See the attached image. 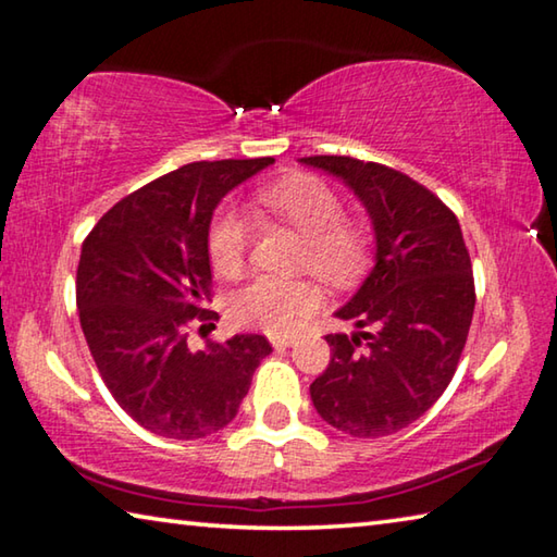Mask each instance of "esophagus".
<instances>
[{"label":"esophagus","mask_w":557,"mask_h":557,"mask_svg":"<svg viewBox=\"0 0 557 557\" xmlns=\"http://www.w3.org/2000/svg\"><path fill=\"white\" fill-rule=\"evenodd\" d=\"M270 342H272V347H275V349H287V347H293V344H295L293 337H272Z\"/></svg>","instance_id":"34e87169"}]
</instances>
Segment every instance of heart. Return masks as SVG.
<instances>
[{
  "mask_svg": "<svg viewBox=\"0 0 557 557\" xmlns=\"http://www.w3.org/2000/svg\"><path fill=\"white\" fill-rule=\"evenodd\" d=\"M260 213L280 220L307 240L302 268L330 285H349L369 258V235L355 220L344 218L339 193L314 175L295 173L255 190ZM250 243L247 220L227 210L208 235L213 268L223 275L240 272ZM320 307V289L307 280L258 277L235 293L231 317L245 330L289 334Z\"/></svg>",
  "mask_w": 557,
  "mask_h": 557,
  "instance_id": "1",
  "label": "heart"
}]
</instances>
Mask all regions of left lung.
<instances>
[{
  "mask_svg": "<svg viewBox=\"0 0 557 557\" xmlns=\"http://www.w3.org/2000/svg\"><path fill=\"white\" fill-rule=\"evenodd\" d=\"M355 190L372 218L376 264L339 320L372 326L326 334L332 359L310 386L330 426L357 438L389 436L423 417L456 374L475 287L451 208L409 175L349 156H307Z\"/></svg>",
  "mask_w": 557,
  "mask_h": 557,
  "instance_id": "1",
  "label": "left lung"
}]
</instances>
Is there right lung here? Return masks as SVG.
I'll use <instances>...</instances> for the list:
<instances>
[{"label": "right lung", "mask_w": 557, "mask_h": 557, "mask_svg": "<svg viewBox=\"0 0 557 557\" xmlns=\"http://www.w3.org/2000/svg\"><path fill=\"white\" fill-rule=\"evenodd\" d=\"M275 158L200 161L119 200L82 245L78 320L113 399L156 436L193 441L235 419L272 347L235 334L190 349L188 330H213L210 218L227 190Z\"/></svg>", "instance_id": "obj_1"}]
</instances>
